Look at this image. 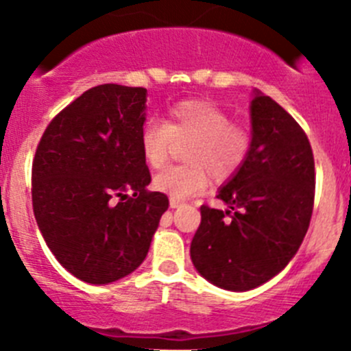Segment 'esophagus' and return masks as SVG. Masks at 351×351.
Listing matches in <instances>:
<instances>
[{"label":"esophagus","instance_id":"34e87169","mask_svg":"<svg viewBox=\"0 0 351 351\" xmlns=\"http://www.w3.org/2000/svg\"><path fill=\"white\" fill-rule=\"evenodd\" d=\"M169 206H171V208H180V206H183V201L182 199L169 197Z\"/></svg>","mask_w":351,"mask_h":351}]
</instances>
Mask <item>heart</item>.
<instances>
[{"instance_id": "1", "label": "heart", "mask_w": 351, "mask_h": 351, "mask_svg": "<svg viewBox=\"0 0 351 351\" xmlns=\"http://www.w3.org/2000/svg\"><path fill=\"white\" fill-rule=\"evenodd\" d=\"M185 147L186 165L171 166L154 176L159 192L176 199L199 194L209 173L218 180L237 171L251 149V133L232 124L230 114L209 100H183L169 107L166 121L150 119L140 133L143 159L154 169L168 162L175 143Z\"/></svg>"}]
</instances>
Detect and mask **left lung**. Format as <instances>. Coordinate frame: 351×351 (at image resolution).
Here are the masks:
<instances>
[{
	"instance_id": "1",
	"label": "left lung",
	"mask_w": 351,
	"mask_h": 351,
	"mask_svg": "<svg viewBox=\"0 0 351 351\" xmlns=\"http://www.w3.org/2000/svg\"><path fill=\"white\" fill-rule=\"evenodd\" d=\"M251 149L218 189L228 209L201 206L191 244L195 270L213 286L244 293L274 279L300 250L312 218L315 165L300 124L253 90Z\"/></svg>"
}]
</instances>
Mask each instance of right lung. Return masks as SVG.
Instances as JSON below:
<instances>
[{
    "mask_svg": "<svg viewBox=\"0 0 351 351\" xmlns=\"http://www.w3.org/2000/svg\"><path fill=\"white\" fill-rule=\"evenodd\" d=\"M145 116V88L100 84L48 124L36 150V223L58 263L83 282L101 286L135 271L169 206L147 191Z\"/></svg>",
    "mask_w": 351,
    "mask_h": 351,
    "instance_id": "1",
    "label": "right lung"
}]
</instances>
